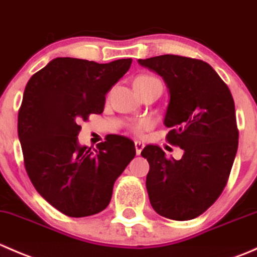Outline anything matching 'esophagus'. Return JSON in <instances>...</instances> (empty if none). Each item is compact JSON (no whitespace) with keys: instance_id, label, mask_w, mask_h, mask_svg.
<instances>
[{"instance_id":"esophagus-1","label":"esophagus","mask_w":257,"mask_h":257,"mask_svg":"<svg viewBox=\"0 0 257 257\" xmlns=\"http://www.w3.org/2000/svg\"><path fill=\"white\" fill-rule=\"evenodd\" d=\"M134 145H136L137 154L139 155L142 153V150L144 149V143H142V142H136V143H134Z\"/></svg>"}]
</instances>
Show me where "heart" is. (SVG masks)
Masks as SVG:
<instances>
[{"instance_id": "b5f03b06", "label": "heart", "mask_w": 257, "mask_h": 257, "mask_svg": "<svg viewBox=\"0 0 257 257\" xmlns=\"http://www.w3.org/2000/svg\"><path fill=\"white\" fill-rule=\"evenodd\" d=\"M155 82H160L157 77L152 76V74H141L138 76L134 80V85H138V84H150V83H155ZM152 123L150 120L148 119H141V120H137L134 121L133 124L131 125V129L136 134H142L144 131L150 128Z\"/></svg>"}]
</instances>
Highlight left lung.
I'll return each mask as SVG.
<instances>
[{
	"instance_id": "8db88e82",
	"label": "left lung",
	"mask_w": 257,
	"mask_h": 257,
	"mask_svg": "<svg viewBox=\"0 0 257 257\" xmlns=\"http://www.w3.org/2000/svg\"><path fill=\"white\" fill-rule=\"evenodd\" d=\"M138 63L164 79L169 104L167 141L184 150L168 159L162 148L147 145V190L153 209L178 221L198 217L226 185L239 144L231 92L210 64L200 59L164 54Z\"/></svg>"
}]
</instances>
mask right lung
Segmentation results:
<instances>
[{"label": "right lung", "instance_id": "add662e5", "mask_svg": "<svg viewBox=\"0 0 257 257\" xmlns=\"http://www.w3.org/2000/svg\"><path fill=\"white\" fill-rule=\"evenodd\" d=\"M58 57L33 74L18 112V138L33 186L53 208L72 217L104 210L113 186L136 157L131 139L108 136L97 149L78 143L79 121L104 109L105 95L131 68Z\"/></svg>", "mask_w": 257, "mask_h": 257}]
</instances>
